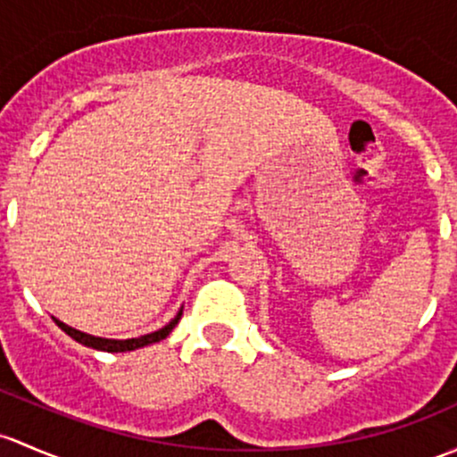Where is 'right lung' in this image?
Returning a JSON list of instances; mask_svg holds the SVG:
<instances>
[{
  "label": "right lung",
  "instance_id": "1",
  "mask_svg": "<svg viewBox=\"0 0 457 457\" xmlns=\"http://www.w3.org/2000/svg\"><path fill=\"white\" fill-rule=\"evenodd\" d=\"M181 320V311L172 317L170 321L164 326V328L155 330V333H148V335H142V337H136V339H104V337H94V335H87V333H80V330L71 328V326L63 324V321L54 320L56 326H59L61 330H65L67 335H70L71 339H76L79 344L87 345V348H96V350H104V353H127V350H136V348H144V345L148 344H155V342H162V339H166L168 335H170V330L175 328L177 321Z\"/></svg>",
  "mask_w": 457,
  "mask_h": 457
}]
</instances>
